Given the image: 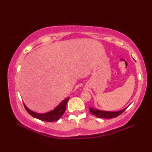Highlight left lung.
Here are the masks:
<instances>
[{
  "instance_id": "8db88e82",
  "label": "left lung",
  "mask_w": 152,
  "mask_h": 152,
  "mask_svg": "<svg viewBox=\"0 0 152 152\" xmlns=\"http://www.w3.org/2000/svg\"><path fill=\"white\" fill-rule=\"evenodd\" d=\"M128 108L126 107L124 108L121 110L116 111V112H111V111H104L101 110H98L95 108L89 107V111L91 112V114H93L96 117L100 118H114L118 117L119 115L121 114L126 109Z\"/></svg>"
}]
</instances>
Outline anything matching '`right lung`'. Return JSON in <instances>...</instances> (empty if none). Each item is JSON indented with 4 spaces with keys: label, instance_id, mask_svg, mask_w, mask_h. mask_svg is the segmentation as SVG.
Wrapping results in <instances>:
<instances>
[{
    "label": "right lung",
    "instance_id": "obj_1",
    "mask_svg": "<svg viewBox=\"0 0 152 152\" xmlns=\"http://www.w3.org/2000/svg\"><path fill=\"white\" fill-rule=\"evenodd\" d=\"M69 99V96L67 98L64 99L63 101L61 102L59 105H57L56 108L53 110H51V111H49L46 113H42V114H40V113H37L33 110H31L28 108L27 106L23 103L24 106L27 112L31 115L33 117L37 118L38 119H40L42 121H47V122H51L57 121L58 119L61 118V116L63 115V114L65 112L66 110V106L67 104V102Z\"/></svg>",
    "mask_w": 152,
    "mask_h": 152
}]
</instances>
